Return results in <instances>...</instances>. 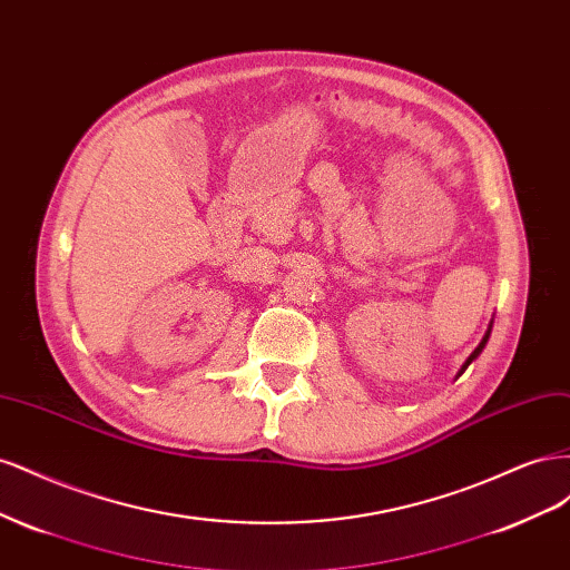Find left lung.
Returning a JSON list of instances; mask_svg holds the SVG:
<instances>
[{
    "instance_id": "8db88e82",
    "label": "left lung",
    "mask_w": 570,
    "mask_h": 570,
    "mask_svg": "<svg viewBox=\"0 0 570 570\" xmlns=\"http://www.w3.org/2000/svg\"><path fill=\"white\" fill-rule=\"evenodd\" d=\"M490 333H492V323H490V327H488V333H485V337H482V340H480V344H478V347H475V350H473V354H471V356H469V358H465V364H463V366H461V371H459V375H461V373H463V371H465V368H469V366H471V364H473V361H475V358H478V356H480V352H482V350H485V344H488V340H490ZM459 375H456V377H459Z\"/></svg>"
}]
</instances>
